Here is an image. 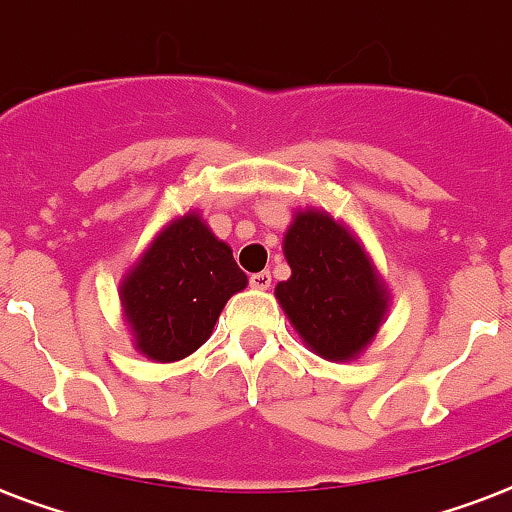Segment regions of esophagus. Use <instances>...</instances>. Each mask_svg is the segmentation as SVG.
<instances>
[{
    "mask_svg": "<svg viewBox=\"0 0 512 512\" xmlns=\"http://www.w3.org/2000/svg\"><path fill=\"white\" fill-rule=\"evenodd\" d=\"M251 287L253 290H269V287H272V274L269 272H256V274H251Z\"/></svg>",
    "mask_w": 512,
    "mask_h": 512,
    "instance_id": "1",
    "label": "esophagus"
}]
</instances>
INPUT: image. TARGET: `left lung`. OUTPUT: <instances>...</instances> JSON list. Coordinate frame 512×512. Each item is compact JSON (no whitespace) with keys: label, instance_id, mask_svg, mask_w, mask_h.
Segmentation results:
<instances>
[{"label":"left lung","instance_id":"obj_1","mask_svg":"<svg viewBox=\"0 0 512 512\" xmlns=\"http://www.w3.org/2000/svg\"><path fill=\"white\" fill-rule=\"evenodd\" d=\"M282 251L293 274L274 295L301 340L327 361L356 358L377 335L390 301L369 256L316 209L295 211Z\"/></svg>","mask_w":512,"mask_h":512}]
</instances>
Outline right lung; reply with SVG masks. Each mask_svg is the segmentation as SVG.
Returning <instances> with one entry per match:
<instances>
[{"label": "right lung", "mask_w": 512, "mask_h": 512, "mask_svg": "<svg viewBox=\"0 0 512 512\" xmlns=\"http://www.w3.org/2000/svg\"><path fill=\"white\" fill-rule=\"evenodd\" d=\"M248 285L227 243L190 211L164 227L120 285L135 348L151 361L190 356L232 295Z\"/></svg>", "instance_id": "right-lung-1"}]
</instances>
